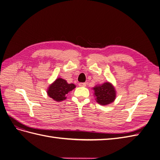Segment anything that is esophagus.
Returning a JSON list of instances; mask_svg holds the SVG:
<instances>
[{"label": "esophagus", "mask_w": 160, "mask_h": 160, "mask_svg": "<svg viewBox=\"0 0 160 160\" xmlns=\"http://www.w3.org/2000/svg\"><path fill=\"white\" fill-rule=\"evenodd\" d=\"M86 83H79V85L80 86V87H85L86 86Z\"/></svg>", "instance_id": "34e87169"}]
</instances>
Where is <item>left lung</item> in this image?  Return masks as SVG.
Listing matches in <instances>:
<instances>
[{
  "mask_svg": "<svg viewBox=\"0 0 160 160\" xmlns=\"http://www.w3.org/2000/svg\"><path fill=\"white\" fill-rule=\"evenodd\" d=\"M97 102L105 105L112 103L115 99V91L111 83H105L99 86H96L93 88Z\"/></svg>",
  "mask_w": 160,
  "mask_h": 160,
  "instance_id": "8db88e82",
  "label": "left lung"
}]
</instances>
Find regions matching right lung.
Returning a JSON list of instances; mask_svg holds the SVG:
<instances>
[{"instance_id": "obj_1", "label": "right lung", "mask_w": 160, "mask_h": 160, "mask_svg": "<svg viewBox=\"0 0 160 160\" xmlns=\"http://www.w3.org/2000/svg\"><path fill=\"white\" fill-rule=\"evenodd\" d=\"M74 88H75L74 84H68L65 79L59 78L50 85L47 93L54 100L61 101L66 99V95Z\"/></svg>"}]
</instances>
